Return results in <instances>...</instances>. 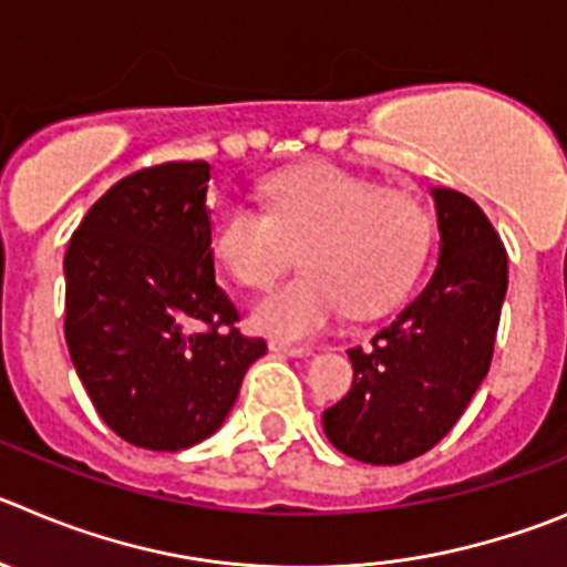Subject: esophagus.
<instances>
[{
    "label": "esophagus",
    "instance_id": "34e87169",
    "mask_svg": "<svg viewBox=\"0 0 567 567\" xmlns=\"http://www.w3.org/2000/svg\"><path fill=\"white\" fill-rule=\"evenodd\" d=\"M271 352L288 358H310L313 355V347L308 343H288V341H271Z\"/></svg>",
    "mask_w": 567,
    "mask_h": 567
}]
</instances>
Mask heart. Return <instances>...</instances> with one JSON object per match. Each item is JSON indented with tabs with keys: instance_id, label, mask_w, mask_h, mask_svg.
I'll return each mask as SVG.
<instances>
[{
	"instance_id": "1",
	"label": "heart",
	"mask_w": 567,
	"mask_h": 567,
	"mask_svg": "<svg viewBox=\"0 0 567 567\" xmlns=\"http://www.w3.org/2000/svg\"><path fill=\"white\" fill-rule=\"evenodd\" d=\"M268 209L231 200L212 226V251L246 288H262L293 262L305 271L251 308L257 330L313 336L349 310L378 316L403 299L431 246L425 206L378 189L338 164H305L262 184Z\"/></svg>"
}]
</instances>
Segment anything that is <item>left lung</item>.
I'll return each instance as SVG.
<instances>
[{"label": "left lung", "instance_id": "8db88e82", "mask_svg": "<svg viewBox=\"0 0 567 567\" xmlns=\"http://www.w3.org/2000/svg\"><path fill=\"white\" fill-rule=\"evenodd\" d=\"M439 257L431 279L369 347L347 349L355 378L321 425L363 464H403L451 433L489 372L506 299V248L467 195L433 187Z\"/></svg>", "mask_w": 567, "mask_h": 567}]
</instances>
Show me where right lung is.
Returning a JSON list of instances; mask_svg holds the SVG:
<instances>
[{"mask_svg": "<svg viewBox=\"0 0 567 567\" xmlns=\"http://www.w3.org/2000/svg\"><path fill=\"white\" fill-rule=\"evenodd\" d=\"M212 167L167 162L116 182L63 257L66 347L105 425L147 451L204 442L266 355L215 282Z\"/></svg>", "mask_w": 567, "mask_h": 567, "instance_id": "add662e5", "label": "right lung"}]
</instances>
